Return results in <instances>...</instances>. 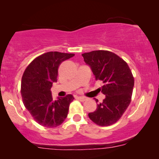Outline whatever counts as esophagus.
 I'll return each mask as SVG.
<instances>
[{
	"mask_svg": "<svg viewBox=\"0 0 159 159\" xmlns=\"http://www.w3.org/2000/svg\"><path fill=\"white\" fill-rule=\"evenodd\" d=\"M77 98L79 100V101H82V102H84V101H85L86 100H87V98L85 97H82V96H79V97H77Z\"/></svg>",
	"mask_w": 159,
	"mask_h": 159,
	"instance_id": "obj_1",
	"label": "esophagus"
}]
</instances>
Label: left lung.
Here are the masks:
<instances>
[{"label":"left lung","instance_id":"left-lung-1","mask_svg":"<svg viewBox=\"0 0 159 159\" xmlns=\"http://www.w3.org/2000/svg\"><path fill=\"white\" fill-rule=\"evenodd\" d=\"M82 56L95 80L103 82L98 90L106 95L96 110L89 113V118L101 127L111 125L121 118L131 102L134 82L132 71L125 61L111 51H93Z\"/></svg>","mask_w":159,"mask_h":159}]
</instances>
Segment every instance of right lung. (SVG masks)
<instances>
[{"label": "right lung", "instance_id": "1", "mask_svg": "<svg viewBox=\"0 0 159 159\" xmlns=\"http://www.w3.org/2000/svg\"><path fill=\"white\" fill-rule=\"evenodd\" d=\"M74 56V53L48 52L34 58L23 74L21 84L23 103L34 120L43 127H58L68 115L74 97L67 95L54 101L51 88L53 82H57L60 64Z\"/></svg>", "mask_w": 159, "mask_h": 159}]
</instances>
